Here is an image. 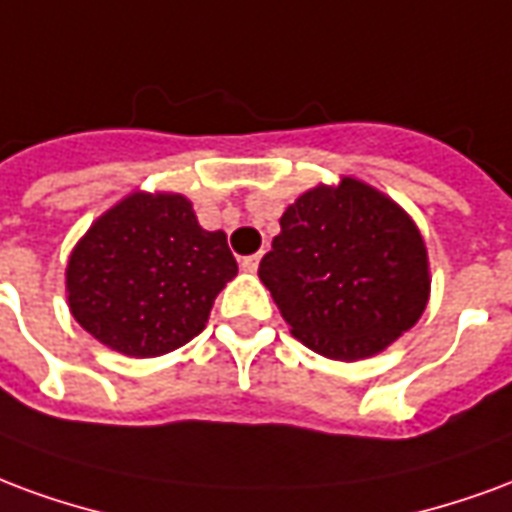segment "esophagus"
<instances>
[{"mask_svg":"<svg viewBox=\"0 0 512 512\" xmlns=\"http://www.w3.org/2000/svg\"><path fill=\"white\" fill-rule=\"evenodd\" d=\"M259 261H261L259 253H253V256H245V259L240 261V267L245 272H256V270H259Z\"/></svg>","mask_w":512,"mask_h":512,"instance_id":"1","label":"esophagus"}]
</instances>
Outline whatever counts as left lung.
I'll return each mask as SVG.
<instances>
[{"mask_svg":"<svg viewBox=\"0 0 512 512\" xmlns=\"http://www.w3.org/2000/svg\"><path fill=\"white\" fill-rule=\"evenodd\" d=\"M259 278L294 338L341 363L384 352L431 297L420 229L404 207L354 177L316 185L286 207Z\"/></svg>","mask_w":512,"mask_h":512,"instance_id":"left-lung-1","label":"left lung"}]
</instances>
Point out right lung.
I'll return each mask as SVG.
<instances>
[{
    "mask_svg": "<svg viewBox=\"0 0 512 512\" xmlns=\"http://www.w3.org/2000/svg\"><path fill=\"white\" fill-rule=\"evenodd\" d=\"M237 275L223 231L199 226L182 193L133 190L100 215L67 259L70 313L128 357H160L207 327Z\"/></svg>",
    "mask_w": 512,
    "mask_h": 512,
    "instance_id": "obj_1",
    "label": "right lung"
}]
</instances>
